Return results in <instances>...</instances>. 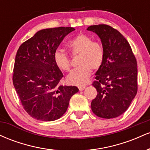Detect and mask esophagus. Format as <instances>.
Instances as JSON below:
<instances>
[{
  "mask_svg": "<svg viewBox=\"0 0 150 150\" xmlns=\"http://www.w3.org/2000/svg\"><path fill=\"white\" fill-rule=\"evenodd\" d=\"M78 88H79V90H80V91H82L86 88V87H79Z\"/></svg>",
  "mask_w": 150,
  "mask_h": 150,
  "instance_id": "1",
  "label": "esophagus"
}]
</instances>
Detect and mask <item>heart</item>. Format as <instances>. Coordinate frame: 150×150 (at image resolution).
Returning <instances> with one entry per match:
<instances>
[{
	"mask_svg": "<svg viewBox=\"0 0 150 150\" xmlns=\"http://www.w3.org/2000/svg\"><path fill=\"white\" fill-rule=\"evenodd\" d=\"M68 46L75 54H80V66L70 72L67 76V82L72 85L81 86L87 82L92 69L98 70L104 60V49L100 43L93 42L90 36L80 34L68 43ZM53 61L58 68L63 71L70 69L69 56L63 50L57 49L53 53Z\"/></svg>",
	"mask_w": 150,
	"mask_h": 150,
	"instance_id": "b5f03b06",
	"label": "heart"
}]
</instances>
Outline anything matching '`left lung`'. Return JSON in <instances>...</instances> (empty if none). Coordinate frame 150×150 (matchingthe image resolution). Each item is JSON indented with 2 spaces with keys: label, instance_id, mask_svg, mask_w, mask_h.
Wrapping results in <instances>:
<instances>
[{
  "label": "left lung",
  "instance_id": "1",
  "mask_svg": "<svg viewBox=\"0 0 150 150\" xmlns=\"http://www.w3.org/2000/svg\"><path fill=\"white\" fill-rule=\"evenodd\" d=\"M88 31L100 38L104 60L96 73L93 86L97 95L91 103L93 113L113 118L128 109L137 92V61L125 38L111 26H89Z\"/></svg>",
  "mask_w": 150,
  "mask_h": 150
}]
</instances>
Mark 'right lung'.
I'll return each instance as SVG.
<instances>
[{
	"instance_id": "obj_1",
	"label": "right lung",
	"mask_w": 150,
	"mask_h": 150,
	"mask_svg": "<svg viewBox=\"0 0 150 150\" xmlns=\"http://www.w3.org/2000/svg\"><path fill=\"white\" fill-rule=\"evenodd\" d=\"M73 27L44 29L21 44L15 56L13 81L22 105L35 119L52 121L67 111L75 86L58 85L63 77L53 53Z\"/></svg>"
}]
</instances>
